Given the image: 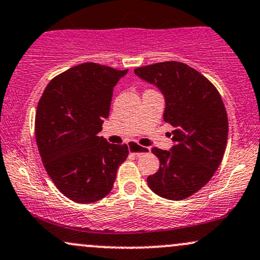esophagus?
Returning a JSON list of instances; mask_svg holds the SVG:
<instances>
[{"label": "esophagus", "mask_w": 260, "mask_h": 260, "mask_svg": "<svg viewBox=\"0 0 260 260\" xmlns=\"http://www.w3.org/2000/svg\"><path fill=\"white\" fill-rule=\"evenodd\" d=\"M128 149H129L131 153L134 155H142V154L149 153V151H150V148L140 147V145L134 144V143H129V144H128Z\"/></svg>", "instance_id": "34e87169"}]
</instances>
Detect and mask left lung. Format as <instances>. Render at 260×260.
Segmentation results:
<instances>
[{"instance_id":"left-lung-1","label":"left lung","mask_w":260,"mask_h":260,"mask_svg":"<svg viewBox=\"0 0 260 260\" xmlns=\"http://www.w3.org/2000/svg\"><path fill=\"white\" fill-rule=\"evenodd\" d=\"M165 99L164 121L175 128L170 150L153 148L160 168L147 178L155 194L181 201L210 181L228 142V113L216 88L194 68L170 61L134 70Z\"/></svg>"}]
</instances>
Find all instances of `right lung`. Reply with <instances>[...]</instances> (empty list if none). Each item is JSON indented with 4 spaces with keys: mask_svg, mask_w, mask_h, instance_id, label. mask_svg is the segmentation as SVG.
<instances>
[{
    "mask_svg": "<svg viewBox=\"0 0 260 260\" xmlns=\"http://www.w3.org/2000/svg\"><path fill=\"white\" fill-rule=\"evenodd\" d=\"M128 70L82 63L55 77L38 104L35 137L47 175L71 201L88 204L111 192L128 147L98 134L109 117L113 86Z\"/></svg>",
    "mask_w": 260,
    "mask_h": 260,
    "instance_id": "1",
    "label": "right lung"
}]
</instances>
